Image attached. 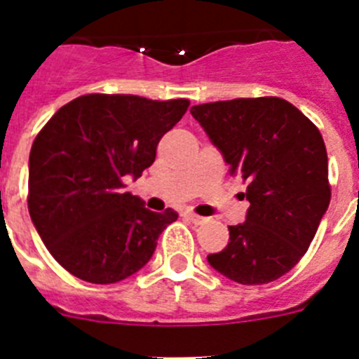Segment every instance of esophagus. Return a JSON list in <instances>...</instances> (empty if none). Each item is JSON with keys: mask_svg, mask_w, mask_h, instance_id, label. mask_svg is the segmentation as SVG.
Instances as JSON below:
<instances>
[{"mask_svg": "<svg viewBox=\"0 0 359 359\" xmlns=\"http://www.w3.org/2000/svg\"><path fill=\"white\" fill-rule=\"evenodd\" d=\"M185 217L190 219V221H192V223H194V224H203V223H205V217H201V215L194 214V212H187Z\"/></svg>", "mask_w": 359, "mask_h": 359, "instance_id": "obj_1", "label": "esophagus"}]
</instances>
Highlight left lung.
<instances>
[{"label": "left lung", "mask_w": 359, "mask_h": 359, "mask_svg": "<svg viewBox=\"0 0 359 359\" xmlns=\"http://www.w3.org/2000/svg\"><path fill=\"white\" fill-rule=\"evenodd\" d=\"M250 208L228 226L230 243L207 257L233 282L257 286L286 275L304 257L331 201L325 144L316 126L284 98H236L192 106Z\"/></svg>", "instance_id": "1"}]
</instances>
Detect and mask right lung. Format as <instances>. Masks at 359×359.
<instances>
[{"label":"right lung","mask_w":359,"mask_h":359,"mask_svg":"<svg viewBox=\"0 0 359 359\" xmlns=\"http://www.w3.org/2000/svg\"><path fill=\"white\" fill-rule=\"evenodd\" d=\"M189 100L135 95H84L48 120L28 160V212L37 233L66 271L113 284L140 271L172 208L152 212L123 177H140L158 142L185 115Z\"/></svg>","instance_id":"right-lung-1"}]
</instances>
